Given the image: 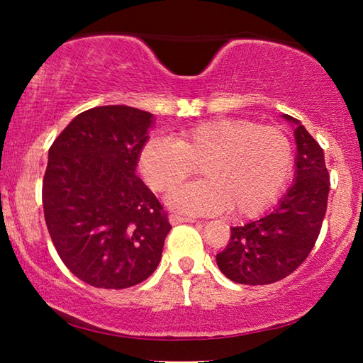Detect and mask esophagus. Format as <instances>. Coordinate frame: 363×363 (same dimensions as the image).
Wrapping results in <instances>:
<instances>
[{"label":"esophagus","mask_w":363,"mask_h":363,"mask_svg":"<svg viewBox=\"0 0 363 363\" xmlns=\"http://www.w3.org/2000/svg\"><path fill=\"white\" fill-rule=\"evenodd\" d=\"M169 223L176 225V224H182V223H195V219L192 218H186V216H181V214H171L169 216Z\"/></svg>","instance_id":"34e87169"}]
</instances>
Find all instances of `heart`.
Masks as SVG:
<instances>
[{
	"mask_svg": "<svg viewBox=\"0 0 363 363\" xmlns=\"http://www.w3.org/2000/svg\"><path fill=\"white\" fill-rule=\"evenodd\" d=\"M200 164L206 179L174 191L176 210L210 214L229 210L250 218L267 208L291 171L293 149L284 131L242 118H213L153 136L139 153V171L152 190L168 194Z\"/></svg>",
	"mask_w": 363,
	"mask_h": 363,
	"instance_id": "heart-1",
	"label": "heart"
}]
</instances>
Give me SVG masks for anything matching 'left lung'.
I'll return each instance as SVG.
<instances>
[{
	"instance_id": "obj_1",
	"label": "left lung",
	"mask_w": 363,
	"mask_h": 363,
	"mask_svg": "<svg viewBox=\"0 0 363 363\" xmlns=\"http://www.w3.org/2000/svg\"><path fill=\"white\" fill-rule=\"evenodd\" d=\"M298 145L294 184L272 211L232 227L216 262L227 279L242 285H267L294 272L314 248L327 213L330 174L323 149L293 116Z\"/></svg>"
}]
</instances>
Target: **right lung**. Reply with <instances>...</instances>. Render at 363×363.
<instances>
[{
  "instance_id": "add662e5",
  "label": "right lung",
  "mask_w": 363,
  "mask_h": 363,
  "mask_svg": "<svg viewBox=\"0 0 363 363\" xmlns=\"http://www.w3.org/2000/svg\"><path fill=\"white\" fill-rule=\"evenodd\" d=\"M153 115L128 106L86 110L54 140L43 177L45 220L60 259L84 284L121 290L149 279L171 224L139 179Z\"/></svg>"
}]
</instances>
